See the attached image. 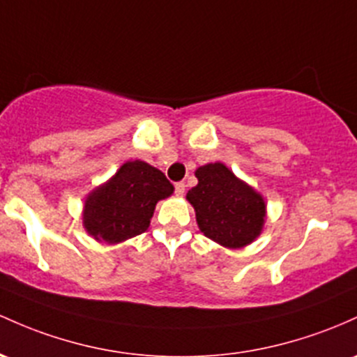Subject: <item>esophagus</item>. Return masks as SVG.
I'll return each instance as SVG.
<instances>
[{
    "label": "esophagus",
    "mask_w": 357,
    "mask_h": 357,
    "mask_svg": "<svg viewBox=\"0 0 357 357\" xmlns=\"http://www.w3.org/2000/svg\"><path fill=\"white\" fill-rule=\"evenodd\" d=\"M174 191H176V195L183 197V195H185V191H186V185H185V183H176Z\"/></svg>",
    "instance_id": "esophagus-1"
}]
</instances>
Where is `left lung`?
I'll use <instances>...</instances> for the list:
<instances>
[{"mask_svg":"<svg viewBox=\"0 0 357 357\" xmlns=\"http://www.w3.org/2000/svg\"><path fill=\"white\" fill-rule=\"evenodd\" d=\"M195 176L198 185L186 198L197 213L199 230L229 249L256 241L266 218L264 198L222 162L205 164Z\"/></svg>","mask_w":357,"mask_h":357,"instance_id":"obj_1","label":"left lung"}]
</instances>
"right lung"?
Instances as JSON below:
<instances>
[{"mask_svg": "<svg viewBox=\"0 0 357 357\" xmlns=\"http://www.w3.org/2000/svg\"><path fill=\"white\" fill-rule=\"evenodd\" d=\"M174 186L144 160H128L112 179L88 195L83 210L86 232L96 241L119 244L146 232L159 199Z\"/></svg>", "mask_w": 357, "mask_h": 357, "instance_id": "1", "label": "right lung"}]
</instances>
